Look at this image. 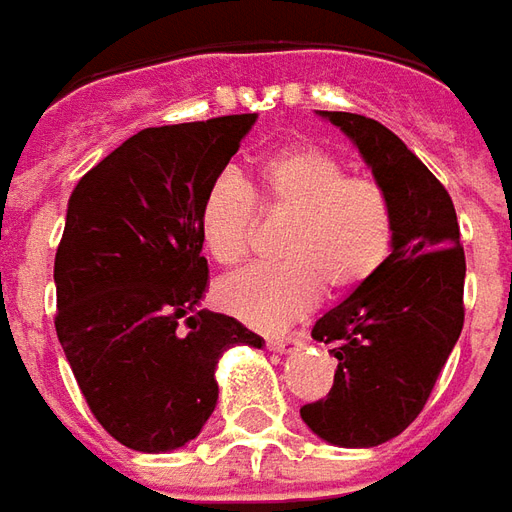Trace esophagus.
<instances>
[{
  "label": "esophagus",
  "mask_w": 512,
  "mask_h": 512,
  "mask_svg": "<svg viewBox=\"0 0 512 512\" xmlns=\"http://www.w3.org/2000/svg\"><path fill=\"white\" fill-rule=\"evenodd\" d=\"M295 344H300V339L297 336H286V339H267V350H273V353H286L289 347H295Z\"/></svg>",
  "instance_id": "esophagus-1"
}]
</instances>
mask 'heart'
<instances>
[{"mask_svg": "<svg viewBox=\"0 0 512 512\" xmlns=\"http://www.w3.org/2000/svg\"><path fill=\"white\" fill-rule=\"evenodd\" d=\"M264 220L286 223L278 242L281 264L250 267L226 278L217 297L226 311L259 331L300 320L320 300L350 295L389 262L394 209L375 179L347 176L342 159L320 146H289L253 170V195L234 176H220L198 206V237L223 267L239 264Z\"/></svg>", "mask_w": 512, "mask_h": 512, "instance_id": "obj_1", "label": "heart"}]
</instances>
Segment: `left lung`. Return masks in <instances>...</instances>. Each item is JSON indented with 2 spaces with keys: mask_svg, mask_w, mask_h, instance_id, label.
Returning <instances> with one entry per match:
<instances>
[{
  "mask_svg": "<svg viewBox=\"0 0 512 512\" xmlns=\"http://www.w3.org/2000/svg\"><path fill=\"white\" fill-rule=\"evenodd\" d=\"M339 126L394 209V248L372 281L325 311L311 336L339 358L331 394L300 408L333 447L386 444L419 416L463 331L466 256L444 184L383 123L325 112Z\"/></svg>",
  "mask_w": 512,
  "mask_h": 512,
  "instance_id": "obj_1",
  "label": "left lung"
}]
</instances>
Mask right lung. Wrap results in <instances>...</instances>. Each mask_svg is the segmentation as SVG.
Instances as JSON below:
<instances>
[{
    "mask_svg": "<svg viewBox=\"0 0 512 512\" xmlns=\"http://www.w3.org/2000/svg\"><path fill=\"white\" fill-rule=\"evenodd\" d=\"M256 112L143 129L68 198L54 259L57 339L101 427L137 452H173L217 405V361L264 339L201 308L209 264L198 206Z\"/></svg>",
    "mask_w": 512,
    "mask_h": 512,
    "instance_id": "add662e5",
    "label": "right lung"
}]
</instances>
